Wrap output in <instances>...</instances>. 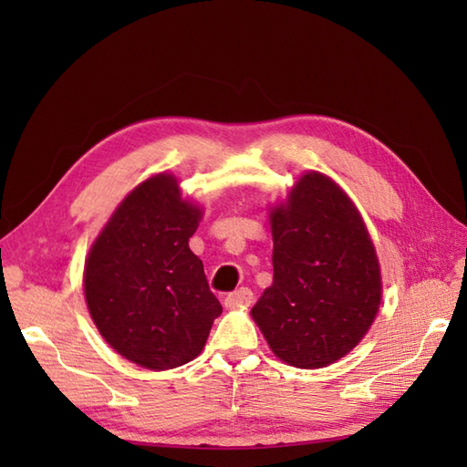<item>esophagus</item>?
<instances>
[{"instance_id":"obj_1","label":"esophagus","mask_w":467,"mask_h":467,"mask_svg":"<svg viewBox=\"0 0 467 467\" xmlns=\"http://www.w3.org/2000/svg\"><path fill=\"white\" fill-rule=\"evenodd\" d=\"M253 299H254V295L249 286H241V289H236V291L226 295L224 305L228 306V309H236V306H249L253 303Z\"/></svg>"}]
</instances>
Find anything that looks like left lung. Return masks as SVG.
Instances as JSON below:
<instances>
[{"label": "left lung", "instance_id": "left-lung-1", "mask_svg": "<svg viewBox=\"0 0 467 467\" xmlns=\"http://www.w3.org/2000/svg\"><path fill=\"white\" fill-rule=\"evenodd\" d=\"M271 231L273 285L251 315L279 359L319 369L349 353L379 309L373 243L349 196L319 172L275 208Z\"/></svg>", "mask_w": 467, "mask_h": 467}]
</instances>
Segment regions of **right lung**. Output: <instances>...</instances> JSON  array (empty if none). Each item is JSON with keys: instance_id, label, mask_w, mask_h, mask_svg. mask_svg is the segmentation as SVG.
Returning a JSON list of instances; mask_svg holds the SVG:
<instances>
[{"instance_id": "1", "label": "right lung", "mask_w": 467, "mask_h": 467, "mask_svg": "<svg viewBox=\"0 0 467 467\" xmlns=\"http://www.w3.org/2000/svg\"><path fill=\"white\" fill-rule=\"evenodd\" d=\"M201 214L172 176H152L116 208L88 256L84 293L98 331L146 369L192 361L223 313L188 249Z\"/></svg>"}]
</instances>
